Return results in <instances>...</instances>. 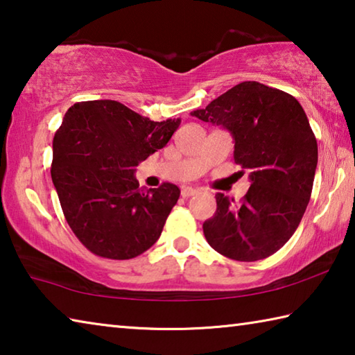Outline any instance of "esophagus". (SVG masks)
I'll list each match as a JSON object with an SVG mask.
<instances>
[{
    "mask_svg": "<svg viewBox=\"0 0 355 355\" xmlns=\"http://www.w3.org/2000/svg\"><path fill=\"white\" fill-rule=\"evenodd\" d=\"M197 192H199V189H196V188H191V186H184V188L182 189V196L184 197H191V196H196Z\"/></svg>",
    "mask_w": 355,
    "mask_h": 355,
    "instance_id": "obj_1",
    "label": "esophagus"
}]
</instances>
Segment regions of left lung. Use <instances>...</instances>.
Here are the masks:
<instances>
[{
	"mask_svg": "<svg viewBox=\"0 0 355 355\" xmlns=\"http://www.w3.org/2000/svg\"><path fill=\"white\" fill-rule=\"evenodd\" d=\"M191 116L232 135L233 158L250 180L239 203L216 194V213L203 222L208 244L236 261L275 254L296 232L313 188L318 144L302 106L284 91L244 81Z\"/></svg>",
	"mask_w": 355,
	"mask_h": 355,
	"instance_id": "obj_1",
	"label": "left lung"
}]
</instances>
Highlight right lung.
Masks as SVG:
<instances>
[{
  "label": "right lung",
  "mask_w": 355,
  "mask_h": 355,
  "mask_svg": "<svg viewBox=\"0 0 355 355\" xmlns=\"http://www.w3.org/2000/svg\"><path fill=\"white\" fill-rule=\"evenodd\" d=\"M180 122H153L114 100L80 101L65 112L53 139L51 180L67 224L92 254L130 260L158 241L180 189H141L135 172Z\"/></svg>",
  "instance_id": "add662e5"
}]
</instances>
